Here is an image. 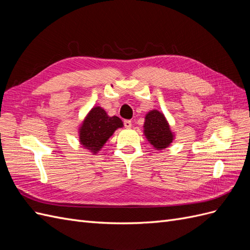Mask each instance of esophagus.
Listing matches in <instances>:
<instances>
[{
  "mask_svg": "<svg viewBox=\"0 0 250 250\" xmlns=\"http://www.w3.org/2000/svg\"><path fill=\"white\" fill-rule=\"evenodd\" d=\"M131 121L130 120H125L124 121V126L126 127V128H130L131 127Z\"/></svg>",
  "mask_w": 250,
  "mask_h": 250,
  "instance_id": "34e87169",
  "label": "esophagus"
}]
</instances>
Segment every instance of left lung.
Wrapping results in <instances>:
<instances>
[{"mask_svg":"<svg viewBox=\"0 0 250 250\" xmlns=\"http://www.w3.org/2000/svg\"><path fill=\"white\" fill-rule=\"evenodd\" d=\"M144 134L156 150L168 148L175 137L164 113L156 109L150 110L146 115Z\"/></svg>","mask_w":250,"mask_h":250,"instance_id":"8db88e82","label":"left lung"}]
</instances>
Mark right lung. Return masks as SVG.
<instances>
[{
  "instance_id": "add662e5",
  "label": "right lung",
  "mask_w": 250,
  "mask_h": 250,
  "mask_svg": "<svg viewBox=\"0 0 250 250\" xmlns=\"http://www.w3.org/2000/svg\"><path fill=\"white\" fill-rule=\"evenodd\" d=\"M123 127L122 120L109 117L100 106H94L82 121L78 129L79 142L83 148L96 154L118 128Z\"/></svg>"
}]
</instances>
